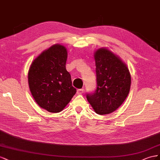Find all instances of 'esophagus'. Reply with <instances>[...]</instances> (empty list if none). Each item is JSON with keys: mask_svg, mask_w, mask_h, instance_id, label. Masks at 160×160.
I'll return each instance as SVG.
<instances>
[{"mask_svg": "<svg viewBox=\"0 0 160 160\" xmlns=\"http://www.w3.org/2000/svg\"><path fill=\"white\" fill-rule=\"evenodd\" d=\"M84 92V89H78L77 90V94H81Z\"/></svg>", "mask_w": 160, "mask_h": 160, "instance_id": "34e87169", "label": "esophagus"}]
</instances>
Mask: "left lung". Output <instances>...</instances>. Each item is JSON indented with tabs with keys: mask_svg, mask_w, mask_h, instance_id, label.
<instances>
[{
	"mask_svg": "<svg viewBox=\"0 0 160 160\" xmlns=\"http://www.w3.org/2000/svg\"><path fill=\"white\" fill-rule=\"evenodd\" d=\"M94 56L97 86L86 98L97 114L107 115L116 111L128 96L130 72L120 58L107 48L97 49Z\"/></svg>",
	"mask_w": 160,
	"mask_h": 160,
	"instance_id": "1",
	"label": "left lung"
}]
</instances>
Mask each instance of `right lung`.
I'll return each mask as SVG.
<instances>
[{
	"instance_id": "right-lung-1",
	"label": "right lung",
	"mask_w": 160,
	"mask_h": 160,
	"mask_svg": "<svg viewBox=\"0 0 160 160\" xmlns=\"http://www.w3.org/2000/svg\"><path fill=\"white\" fill-rule=\"evenodd\" d=\"M66 48L56 44L45 50L31 63L28 83L38 105L50 112L63 110L76 92L66 70Z\"/></svg>"
}]
</instances>
